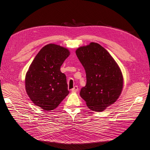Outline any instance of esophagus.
I'll return each instance as SVG.
<instances>
[{
  "label": "esophagus",
  "mask_w": 150,
  "mask_h": 150,
  "mask_svg": "<svg viewBox=\"0 0 150 150\" xmlns=\"http://www.w3.org/2000/svg\"><path fill=\"white\" fill-rule=\"evenodd\" d=\"M78 91H79V88H78L77 86H75V87L71 89L72 92H77Z\"/></svg>",
  "instance_id": "1"
}]
</instances>
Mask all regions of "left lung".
Masks as SVG:
<instances>
[{"mask_svg":"<svg viewBox=\"0 0 150 150\" xmlns=\"http://www.w3.org/2000/svg\"><path fill=\"white\" fill-rule=\"evenodd\" d=\"M76 55L86 72L87 83L80 95L91 110L101 112L115 103L123 88L120 67L97 43L79 47Z\"/></svg>","mask_w":150,"mask_h":150,"instance_id":"left-lung-1","label":"left lung"}]
</instances>
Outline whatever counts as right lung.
Instances as JSON below:
<instances>
[{
  "label": "right lung",
  "instance_id": "1",
  "mask_svg": "<svg viewBox=\"0 0 150 150\" xmlns=\"http://www.w3.org/2000/svg\"><path fill=\"white\" fill-rule=\"evenodd\" d=\"M66 48L50 44L42 47L30 65L25 78L28 95L44 110H54L69 91L60 67L69 55Z\"/></svg>",
  "mask_w": 150,
  "mask_h": 150
}]
</instances>
